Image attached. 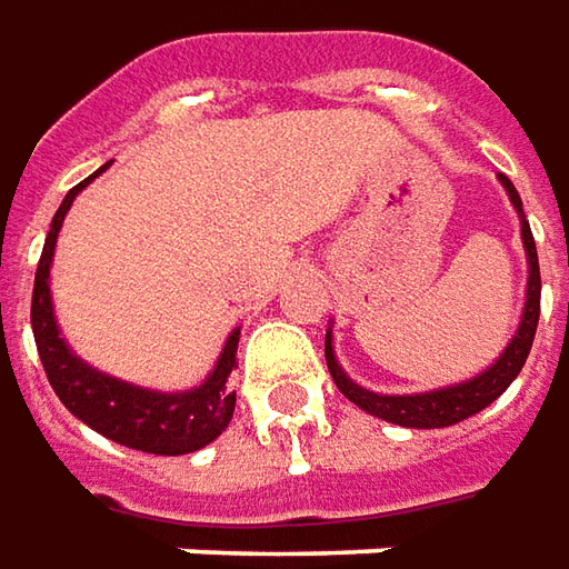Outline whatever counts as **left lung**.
<instances>
[{
    "label": "left lung",
    "instance_id": "obj_1",
    "mask_svg": "<svg viewBox=\"0 0 569 569\" xmlns=\"http://www.w3.org/2000/svg\"><path fill=\"white\" fill-rule=\"evenodd\" d=\"M500 182L507 188L510 201L517 207L519 223H522V246L529 254V289H526V308H522V321H519L517 337L510 340V346L500 352V359L485 375L472 378V381L457 383V387H443V390H431V393H416V397H381V393H371L359 383H352L343 375V368L333 359V346H330V333L323 340V356H327V368H330V378L340 387L346 400L356 402L359 409L378 416L383 421H393L402 428H447V425H457V421L469 419L481 412L485 406L498 400L500 393L513 383L522 365L529 359V349L536 340V327H539V311H541V277H539V254H536V239H532V229L526 223V213H522V201H519L517 188L513 182L500 172Z\"/></svg>",
    "mask_w": 569,
    "mask_h": 569
}]
</instances>
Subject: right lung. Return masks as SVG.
Segmentation results:
<instances>
[{"instance_id": "1", "label": "right lung", "mask_w": 569, "mask_h": 569, "mask_svg": "<svg viewBox=\"0 0 569 569\" xmlns=\"http://www.w3.org/2000/svg\"><path fill=\"white\" fill-rule=\"evenodd\" d=\"M93 176L71 188L66 201L56 210L50 232H47V246H43L40 264H37V277H33L30 327H33V340H37L43 371L50 378L56 397L66 402L71 416H78L109 441L131 447V450H144V453H160V457H179V453L201 450L213 438L223 435L226 425L232 419V409H236V393L226 387V381L236 368L239 330L229 333L223 352H220V362L210 371V378L186 393L141 390L134 383L100 375L90 365L81 362L78 356H71L66 340L59 337L50 299L52 251H56V236L62 229V220L69 213L74 194L88 186Z\"/></svg>"}]
</instances>
